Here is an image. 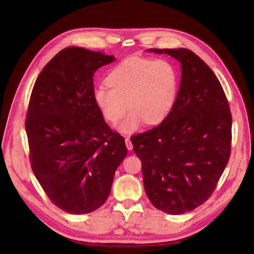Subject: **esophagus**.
<instances>
[{
    "mask_svg": "<svg viewBox=\"0 0 254 254\" xmlns=\"http://www.w3.org/2000/svg\"><path fill=\"white\" fill-rule=\"evenodd\" d=\"M125 140H126V146H127V150H128V151H131L132 148H133V146H132V143H131V141H130V138H129V137H126Z\"/></svg>",
    "mask_w": 254,
    "mask_h": 254,
    "instance_id": "obj_1",
    "label": "esophagus"
}]
</instances>
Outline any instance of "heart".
<instances>
[{
  "label": "heart",
  "mask_w": 254,
  "mask_h": 254,
  "mask_svg": "<svg viewBox=\"0 0 254 254\" xmlns=\"http://www.w3.org/2000/svg\"><path fill=\"white\" fill-rule=\"evenodd\" d=\"M107 85L93 88L92 97L102 117L120 124L124 133L136 131L143 123L157 125L172 111L178 92V72L167 59L129 57L111 70Z\"/></svg>",
  "instance_id": "b5f03b06"
}]
</instances>
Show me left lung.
<instances>
[{
    "instance_id": "left-lung-1",
    "label": "left lung",
    "mask_w": 254,
    "mask_h": 254,
    "mask_svg": "<svg viewBox=\"0 0 254 254\" xmlns=\"http://www.w3.org/2000/svg\"><path fill=\"white\" fill-rule=\"evenodd\" d=\"M168 54L181 67L170 114L156 127L131 136L152 204L184 214L211 196L228 163L232 118L224 90L210 67L186 48L148 49Z\"/></svg>"
}]
</instances>
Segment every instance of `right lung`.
<instances>
[{"label": "right lung", "mask_w": 254, "mask_h": 254, "mask_svg": "<svg viewBox=\"0 0 254 254\" xmlns=\"http://www.w3.org/2000/svg\"><path fill=\"white\" fill-rule=\"evenodd\" d=\"M115 56L68 47L43 68L30 97L26 132L33 173L57 207L71 214L99 208L127 154L92 97L93 75Z\"/></svg>", "instance_id": "1"}]
</instances>
